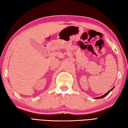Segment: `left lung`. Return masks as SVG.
Returning <instances> with one entry per match:
<instances>
[{
  "mask_svg": "<svg viewBox=\"0 0 128 128\" xmlns=\"http://www.w3.org/2000/svg\"><path fill=\"white\" fill-rule=\"evenodd\" d=\"M114 87L113 88H112L111 90H110V91H108V92H106L105 94H104L103 95H102V96H99V97H97V98H95V99H101V98H103L104 97H105L106 96H107V95H108V94H109V93L110 92H111V91L114 89Z\"/></svg>",
  "mask_w": 128,
  "mask_h": 128,
  "instance_id": "8db88e82",
  "label": "left lung"
}]
</instances>
